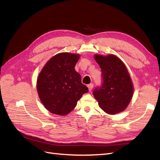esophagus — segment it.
I'll return each mask as SVG.
<instances>
[{
  "mask_svg": "<svg viewBox=\"0 0 160 160\" xmlns=\"http://www.w3.org/2000/svg\"><path fill=\"white\" fill-rule=\"evenodd\" d=\"M88 89L89 91H91L92 90V89L93 88V83H91L89 85H88Z\"/></svg>",
  "mask_w": 160,
  "mask_h": 160,
  "instance_id": "esophagus-1",
  "label": "esophagus"
}]
</instances>
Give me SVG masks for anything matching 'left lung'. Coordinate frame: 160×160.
Segmentation results:
<instances>
[{"mask_svg": "<svg viewBox=\"0 0 160 160\" xmlns=\"http://www.w3.org/2000/svg\"><path fill=\"white\" fill-rule=\"evenodd\" d=\"M94 59L102 71L103 84L93 93L99 108L115 115L127 108L133 95V85L126 66L118 57L96 54Z\"/></svg>", "mask_w": 160, "mask_h": 160, "instance_id": "1", "label": "left lung"}]
</instances>
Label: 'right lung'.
<instances>
[{"instance_id":"1","label":"right lung","mask_w":160,"mask_h":160,"mask_svg":"<svg viewBox=\"0 0 160 160\" xmlns=\"http://www.w3.org/2000/svg\"><path fill=\"white\" fill-rule=\"evenodd\" d=\"M80 55L58 53L42 67L37 77V89L44 107L49 112L65 115L77 105L88 88L81 83V77L75 69Z\"/></svg>"}]
</instances>
